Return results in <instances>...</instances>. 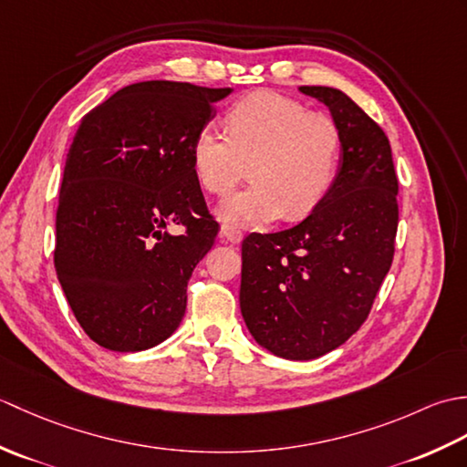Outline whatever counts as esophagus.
Returning <instances> with one entry per match:
<instances>
[{
	"instance_id": "esophagus-1",
	"label": "esophagus",
	"mask_w": 467,
	"mask_h": 467,
	"mask_svg": "<svg viewBox=\"0 0 467 467\" xmlns=\"http://www.w3.org/2000/svg\"><path fill=\"white\" fill-rule=\"evenodd\" d=\"M221 236L231 244H239L243 241V233L239 231L236 226H231V224H223L221 226Z\"/></svg>"
}]
</instances>
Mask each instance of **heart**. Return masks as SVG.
I'll return each mask as SVG.
<instances>
[{
    "label": "heart",
    "mask_w": 467,
    "mask_h": 467,
    "mask_svg": "<svg viewBox=\"0 0 467 467\" xmlns=\"http://www.w3.org/2000/svg\"><path fill=\"white\" fill-rule=\"evenodd\" d=\"M226 136L202 128L191 146L196 181L226 194L249 166L253 184L226 196L216 214L236 228H261L276 218H301L323 201L339 161V130L327 114L269 90L236 102Z\"/></svg>",
    "instance_id": "heart-1"
}]
</instances>
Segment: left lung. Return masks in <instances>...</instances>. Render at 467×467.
Wrapping results in <instances>:
<instances>
[{
  "mask_svg": "<svg viewBox=\"0 0 467 467\" xmlns=\"http://www.w3.org/2000/svg\"><path fill=\"white\" fill-rule=\"evenodd\" d=\"M329 108L339 168L311 214L243 243L241 313L263 349L309 361L359 329L389 273L398 233V176L385 132L341 90L301 86Z\"/></svg>",
  "mask_w": 467,
  "mask_h": 467,
  "instance_id": "1",
  "label": "left lung"
}]
</instances>
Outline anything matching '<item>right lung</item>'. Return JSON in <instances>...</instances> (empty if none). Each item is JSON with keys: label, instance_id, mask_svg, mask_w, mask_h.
I'll return each mask as SVG.
<instances>
[{"label": "right lung", "instance_id": "right-lung-1", "mask_svg": "<svg viewBox=\"0 0 467 467\" xmlns=\"http://www.w3.org/2000/svg\"><path fill=\"white\" fill-rule=\"evenodd\" d=\"M233 88L152 80L88 112L69 144L56 216V275L78 323L104 349L168 339L186 283L213 249L191 146ZM187 231L176 235L171 225Z\"/></svg>", "mask_w": 467, "mask_h": 467}]
</instances>
